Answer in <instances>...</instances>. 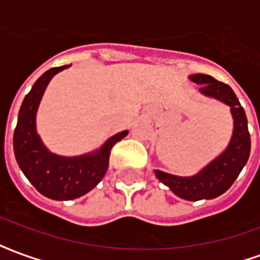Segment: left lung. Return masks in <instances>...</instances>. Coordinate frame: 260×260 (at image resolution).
I'll list each match as a JSON object with an SVG mask.
<instances>
[{
	"mask_svg": "<svg viewBox=\"0 0 260 260\" xmlns=\"http://www.w3.org/2000/svg\"><path fill=\"white\" fill-rule=\"evenodd\" d=\"M192 82L202 85L199 90L209 97H214L231 107L234 118V132L229 147L214 158L207 167L193 177H177L156 170V177L169 186L175 195L186 201L213 199L229 189L234 184L241 170L248 161L251 152V136L244 108L229 85L218 82L210 75L196 74Z\"/></svg>",
	"mask_w": 260,
	"mask_h": 260,
	"instance_id": "left-lung-1",
	"label": "left lung"
}]
</instances>
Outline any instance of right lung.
I'll return each mask as SVG.
<instances>
[{"label": "right lung", "mask_w": 260, "mask_h": 260, "mask_svg": "<svg viewBox=\"0 0 260 260\" xmlns=\"http://www.w3.org/2000/svg\"><path fill=\"white\" fill-rule=\"evenodd\" d=\"M68 65L48 69L26 94L14 132L16 161L26 178L42 195L55 201H71L91 191L108 169L113 146L126 136V131L110 138L102 147L79 157H61L48 152L36 132V111L48 82Z\"/></svg>", "instance_id": "right-lung-1"}]
</instances>
